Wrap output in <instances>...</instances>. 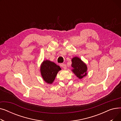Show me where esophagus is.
I'll use <instances>...</instances> for the list:
<instances>
[{
	"instance_id": "esophagus-1",
	"label": "esophagus",
	"mask_w": 121,
	"mask_h": 121,
	"mask_svg": "<svg viewBox=\"0 0 121 121\" xmlns=\"http://www.w3.org/2000/svg\"><path fill=\"white\" fill-rule=\"evenodd\" d=\"M61 67H62V68H63L64 69H67V65L65 64H62L61 65Z\"/></svg>"
}]
</instances>
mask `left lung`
<instances>
[{
    "mask_svg": "<svg viewBox=\"0 0 121 121\" xmlns=\"http://www.w3.org/2000/svg\"><path fill=\"white\" fill-rule=\"evenodd\" d=\"M73 69L72 71L79 79H81L87 74V66L79 57L75 56L72 59Z\"/></svg>",
    "mask_w": 121,
    "mask_h": 121,
    "instance_id": "1",
    "label": "left lung"
}]
</instances>
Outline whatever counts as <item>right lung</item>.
<instances>
[{
    "label": "right lung",
    "instance_id": "add662e5",
    "mask_svg": "<svg viewBox=\"0 0 121 121\" xmlns=\"http://www.w3.org/2000/svg\"><path fill=\"white\" fill-rule=\"evenodd\" d=\"M61 69L55 63L48 60H43L40 67V72L43 80L48 84H52Z\"/></svg>",
    "mask_w": 121,
    "mask_h": 121
}]
</instances>
